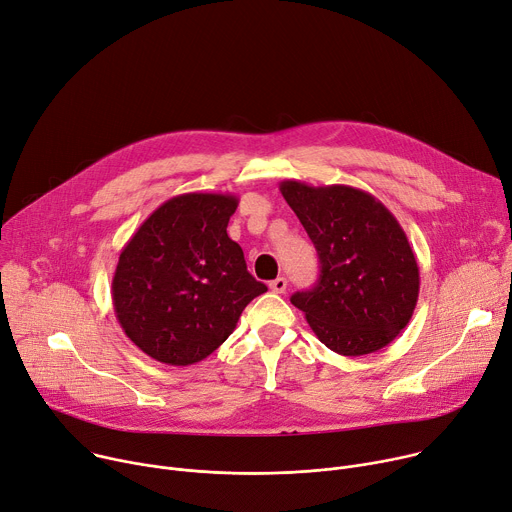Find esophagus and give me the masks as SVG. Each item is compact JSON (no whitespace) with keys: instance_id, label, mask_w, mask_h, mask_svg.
I'll use <instances>...</instances> for the list:
<instances>
[{"instance_id":"obj_1","label":"esophagus","mask_w":512,"mask_h":512,"mask_svg":"<svg viewBox=\"0 0 512 512\" xmlns=\"http://www.w3.org/2000/svg\"><path fill=\"white\" fill-rule=\"evenodd\" d=\"M269 288L275 294H284L286 288H288V280H286V277H275L273 282H269Z\"/></svg>"}]
</instances>
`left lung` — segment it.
Returning <instances> with one entry per match:
<instances>
[{
  "label": "left lung",
  "instance_id": "obj_1",
  "mask_svg": "<svg viewBox=\"0 0 512 512\" xmlns=\"http://www.w3.org/2000/svg\"><path fill=\"white\" fill-rule=\"evenodd\" d=\"M280 192L320 259L318 284L290 300L320 343L347 357L390 345L412 318L421 275L406 232L371 194L351 185L286 179Z\"/></svg>",
  "mask_w": 512,
  "mask_h": 512
}]
</instances>
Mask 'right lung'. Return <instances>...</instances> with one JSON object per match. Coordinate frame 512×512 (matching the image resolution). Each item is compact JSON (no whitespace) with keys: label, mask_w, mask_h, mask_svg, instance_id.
Here are the masks:
<instances>
[{"label":"right lung","mask_w":512,"mask_h":512,"mask_svg":"<svg viewBox=\"0 0 512 512\" xmlns=\"http://www.w3.org/2000/svg\"><path fill=\"white\" fill-rule=\"evenodd\" d=\"M237 206L232 194L175 196L124 245L112 277L114 312L149 357L167 365L206 359L267 292L226 232Z\"/></svg>","instance_id":"obj_1"}]
</instances>
